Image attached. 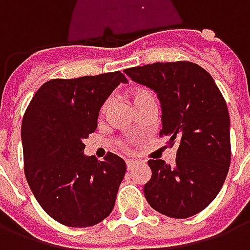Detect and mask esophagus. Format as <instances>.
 I'll return each mask as SVG.
<instances>
[{
  "mask_svg": "<svg viewBox=\"0 0 250 250\" xmlns=\"http://www.w3.org/2000/svg\"><path fill=\"white\" fill-rule=\"evenodd\" d=\"M136 163H138L136 161H132V159H127V161H125V166H127V168H128V170H131L132 167H135Z\"/></svg>",
  "mask_w": 250,
  "mask_h": 250,
  "instance_id": "1",
  "label": "esophagus"
}]
</instances>
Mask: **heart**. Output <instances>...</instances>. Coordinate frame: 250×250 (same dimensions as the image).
Here are the masks:
<instances>
[{"label":"heart","instance_id":"obj_1","mask_svg":"<svg viewBox=\"0 0 250 250\" xmlns=\"http://www.w3.org/2000/svg\"><path fill=\"white\" fill-rule=\"evenodd\" d=\"M130 98L132 104L135 105V108H139L142 104L147 103V102H155V99H154V95L151 93V91H148L147 88H135V89H132L130 92ZM109 107H111V100H105L104 104L102 105V108H100V116H105L107 112H108ZM120 145L122 146L125 147V142H120Z\"/></svg>","mask_w":250,"mask_h":250}]
</instances>
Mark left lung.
I'll return each instance as SVG.
<instances>
[{"mask_svg": "<svg viewBox=\"0 0 250 250\" xmlns=\"http://www.w3.org/2000/svg\"><path fill=\"white\" fill-rule=\"evenodd\" d=\"M131 80L157 93L161 135L177 143L174 165L150 159L151 179L143 193L152 209L188 218L211 204L230 166V119L213 77L190 62H154L125 69Z\"/></svg>", "mask_w": 250, "mask_h": 250, "instance_id": "obj_1", "label": "left lung"}]
</instances>
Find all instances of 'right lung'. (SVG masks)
Returning a JSON list of instances; mask_svg holds the SVG:
<instances>
[{"label":"right lung","mask_w":250,"mask_h":250,"mask_svg":"<svg viewBox=\"0 0 250 250\" xmlns=\"http://www.w3.org/2000/svg\"><path fill=\"white\" fill-rule=\"evenodd\" d=\"M120 83L119 71L42 84L22 119L25 177L46 214L71 228L107 218L125 174V162L84 155V139L98 127L99 111Z\"/></svg>","instance_id":"1"}]
</instances>
